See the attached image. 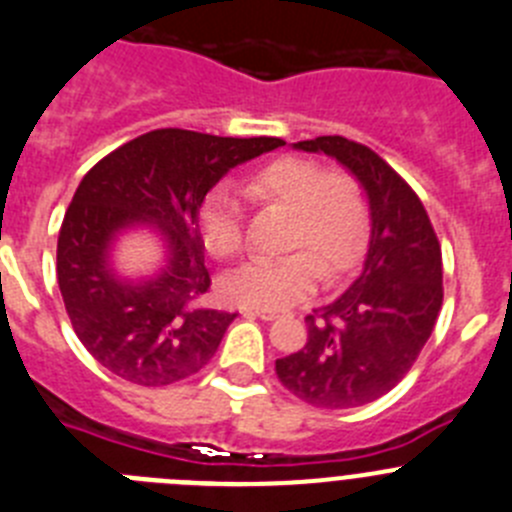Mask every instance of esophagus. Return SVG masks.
<instances>
[{
  "label": "esophagus",
  "instance_id": "34e87169",
  "mask_svg": "<svg viewBox=\"0 0 512 512\" xmlns=\"http://www.w3.org/2000/svg\"><path fill=\"white\" fill-rule=\"evenodd\" d=\"M245 313H252V316H257V319H262V321H273V319H278V308H247Z\"/></svg>",
  "mask_w": 512,
  "mask_h": 512
}]
</instances>
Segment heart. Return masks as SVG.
<instances>
[{"mask_svg":"<svg viewBox=\"0 0 512 512\" xmlns=\"http://www.w3.org/2000/svg\"><path fill=\"white\" fill-rule=\"evenodd\" d=\"M250 199L290 209L285 247H306L278 257H252L222 280L227 301L247 308H285L329 275L344 273L367 232L365 196L347 173H324L303 158H278L247 178ZM206 250L232 257L242 247V204L227 186L206 193L199 209Z\"/></svg>","mask_w":512,"mask_h":512,"instance_id":"obj_1","label":"heart"}]
</instances>
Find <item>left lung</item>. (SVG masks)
I'll list each match as a JSON object with an SVG mask.
<instances>
[{
    "instance_id": "left-lung-1",
    "label": "left lung",
    "mask_w": 512,
    "mask_h": 512,
    "mask_svg": "<svg viewBox=\"0 0 512 512\" xmlns=\"http://www.w3.org/2000/svg\"><path fill=\"white\" fill-rule=\"evenodd\" d=\"M347 168L367 196L370 242L342 296L306 316L303 349L275 359L280 382L316 408H357L390 393L439 319L441 247L413 188L370 147L329 135L293 142Z\"/></svg>"
}]
</instances>
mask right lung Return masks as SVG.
Wrapping results in <instances>:
<instances>
[{
    "label": "right lung",
    "mask_w": 512,
    "mask_h": 512,
    "mask_svg": "<svg viewBox=\"0 0 512 512\" xmlns=\"http://www.w3.org/2000/svg\"><path fill=\"white\" fill-rule=\"evenodd\" d=\"M280 145L278 137L155 130L86 173L58 234V288L73 331L99 365L160 388L214 357L237 313L201 306L211 285L201 201L229 170ZM135 228L156 232L164 262L155 274L127 279L113 267V247Z\"/></svg>",
    "instance_id": "right-lung-1"
}]
</instances>
